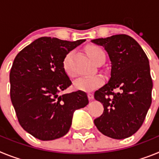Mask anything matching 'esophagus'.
<instances>
[{
    "label": "esophagus",
    "instance_id": "1",
    "mask_svg": "<svg viewBox=\"0 0 159 159\" xmlns=\"http://www.w3.org/2000/svg\"><path fill=\"white\" fill-rule=\"evenodd\" d=\"M88 99H90V100H92V99H94V95L92 93H88Z\"/></svg>",
    "mask_w": 159,
    "mask_h": 159
}]
</instances>
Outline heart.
<instances>
[{
	"mask_svg": "<svg viewBox=\"0 0 159 159\" xmlns=\"http://www.w3.org/2000/svg\"><path fill=\"white\" fill-rule=\"evenodd\" d=\"M86 51L89 55L90 58L92 61L96 64L101 59L105 58V53L101 48L96 45H88L86 48ZM71 57L72 53H67L63 60L62 66L64 72L69 77L73 76V72L71 70ZM102 84V78L100 75H95L91 77H82L78 79L74 82V88L76 90L84 91V92H91L99 87Z\"/></svg>",
	"mask_w": 159,
	"mask_h": 159,
	"instance_id": "b5f03b06",
	"label": "heart"
}]
</instances>
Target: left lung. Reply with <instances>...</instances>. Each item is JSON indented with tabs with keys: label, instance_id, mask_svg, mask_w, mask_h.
Segmentation results:
<instances>
[{
	"label": "left lung",
	"instance_id": "left-lung-1",
	"mask_svg": "<svg viewBox=\"0 0 159 159\" xmlns=\"http://www.w3.org/2000/svg\"><path fill=\"white\" fill-rule=\"evenodd\" d=\"M92 42L104 48L111 62L110 80L94 95L104 107L94 123L107 137L126 139L141 127L151 104L153 83L148 58L139 43L127 35Z\"/></svg>",
	"mask_w": 159,
	"mask_h": 159
}]
</instances>
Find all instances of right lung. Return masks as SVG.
<instances>
[{
  "label": "right lung",
  "mask_w": 159,
  "mask_h": 159,
  "mask_svg": "<svg viewBox=\"0 0 159 159\" xmlns=\"http://www.w3.org/2000/svg\"><path fill=\"white\" fill-rule=\"evenodd\" d=\"M84 41L40 37L14 59L9 74L11 101L20 125L38 139L65 135L74 111L89 102L83 91L60 94L71 84L63 69V60Z\"/></svg>",
  "instance_id": "1"
}]
</instances>
